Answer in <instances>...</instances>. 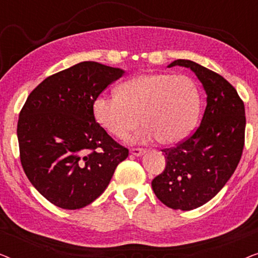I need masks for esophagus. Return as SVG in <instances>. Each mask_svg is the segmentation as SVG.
<instances>
[{
	"mask_svg": "<svg viewBox=\"0 0 258 258\" xmlns=\"http://www.w3.org/2000/svg\"><path fill=\"white\" fill-rule=\"evenodd\" d=\"M130 153L135 155V156H141V155L144 153V150L141 149V148H132V149H130Z\"/></svg>",
	"mask_w": 258,
	"mask_h": 258,
	"instance_id": "1",
	"label": "esophagus"
}]
</instances>
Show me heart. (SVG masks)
<instances>
[{
  "instance_id": "heart-1",
  "label": "heart",
  "mask_w": 258,
  "mask_h": 258,
  "mask_svg": "<svg viewBox=\"0 0 258 258\" xmlns=\"http://www.w3.org/2000/svg\"><path fill=\"white\" fill-rule=\"evenodd\" d=\"M200 93L188 76L151 73L119 84L116 97L98 96L93 111L102 128L124 139L141 123L137 140L157 137L171 144L191 133L200 114Z\"/></svg>"
}]
</instances>
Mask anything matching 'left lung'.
Returning a JSON list of instances; mask_svg holds the SVG:
<instances>
[{
  "instance_id": "1",
  "label": "left lung",
  "mask_w": 258,
  "mask_h": 258,
  "mask_svg": "<svg viewBox=\"0 0 258 258\" xmlns=\"http://www.w3.org/2000/svg\"><path fill=\"white\" fill-rule=\"evenodd\" d=\"M190 68L207 93L202 121L189 137L163 149L165 169L151 182L155 195L175 210L196 209L223 188L241 160L245 135L244 103L223 76L189 59L168 67Z\"/></svg>"
}]
</instances>
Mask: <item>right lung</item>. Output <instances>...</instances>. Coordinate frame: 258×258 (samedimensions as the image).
Here are the masks:
<instances>
[{
	"mask_svg": "<svg viewBox=\"0 0 258 258\" xmlns=\"http://www.w3.org/2000/svg\"><path fill=\"white\" fill-rule=\"evenodd\" d=\"M122 69L86 61L49 76L28 96L17 122L21 164L49 202L75 210L107 188L129 150L95 119L94 101Z\"/></svg>",
	"mask_w": 258,
	"mask_h": 258,
	"instance_id": "add662e5",
	"label": "right lung"
}]
</instances>
